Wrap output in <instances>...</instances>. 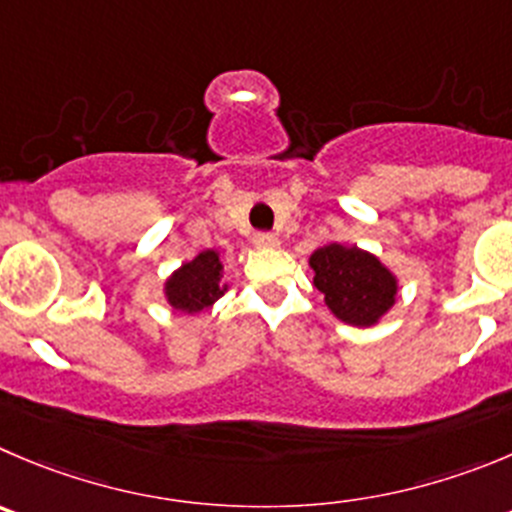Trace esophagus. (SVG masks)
I'll return each instance as SVG.
<instances>
[{
	"label": "esophagus",
	"instance_id": "34e87169",
	"mask_svg": "<svg viewBox=\"0 0 512 512\" xmlns=\"http://www.w3.org/2000/svg\"><path fill=\"white\" fill-rule=\"evenodd\" d=\"M253 243L259 248H274L276 243H279V238L274 236V233H266V231H259L256 236H253Z\"/></svg>",
	"mask_w": 512,
	"mask_h": 512
}]
</instances>
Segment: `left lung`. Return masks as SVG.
Listing matches in <instances>:
<instances>
[{"label":"left lung","instance_id":"8db88e82","mask_svg":"<svg viewBox=\"0 0 512 512\" xmlns=\"http://www.w3.org/2000/svg\"><path fill=\"white\" fill-rule=\"evenodd\" d=\"M309 266L326 306L347 324L372 326L394 304V276L372 253L359 251L357 246L326 243L311 253Z\"/></svg>","mask_w":512,"mask_h":512}]
</instances>
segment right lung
Returning <instances> with one entry per match:
<instances>
[{"instance_id": "add662e5", "label": "right lung", "mask_w": 512, "mask_h": 512, "mask_svg": "<svg viewBox=\"0 0 512 512\" xmlns=\"http://www.w3.org/2000/svg\"><path fill=\"white\" fill-rule=\"evenodd\" d=\"M221 259L216 251L198 253L191 264L175 271L165 284V296L170 306L186 314H198L221 299L226 286H221Z\"/></svg>"}]
</instances>
